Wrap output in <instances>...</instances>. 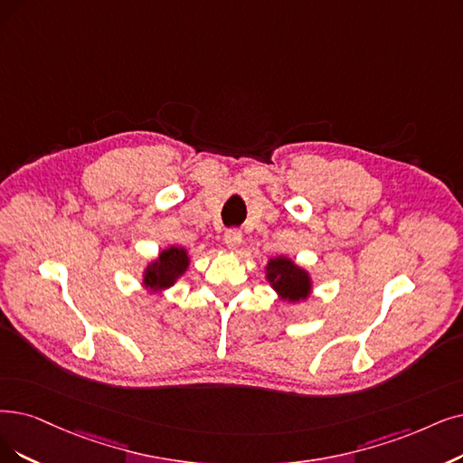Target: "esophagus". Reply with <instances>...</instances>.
Instances as JSON below:
<instances>
[{"label":"esophagus","mask_w":463,"mask_h":463,"mask_svg":"<svg viewBox=\"0 0 463 463\" xmlns=\"http://www.w3.org/2000/svg\"><path fill=\"white\" fill-rule=\"evenodd\" d=\"M241 241H243V233L239 232V230H228L226 233H224V243H226V247L230 249V250H235L239 245H241Z\"/></svg>","instance_id":"34e87169"}]
</instances>
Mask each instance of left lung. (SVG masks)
I'll use <instances>...</instances> for the list:
<instances>
[{"label":"left lung","mask_w":463,"mask_h":463,"mask_svg":"<svg viewBox=\"0 0 463 463\" xmlns=\"http://www.w3.org/2000/svg\"><path fill=\"white\" fill-rule=\"evenodd\" d=\"M264 271L266 281L283 302L300 304L306 302L313 292L311 273L285 254L269 258Z\"/></svg>","instance_id":"obj_1"}]
</instances>
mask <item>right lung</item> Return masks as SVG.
<instances>
[{
	"label": "right lung",
	"instance_id": "obj_1",
	"mask_svg": "<svg viewBox=\"0 0 463 463\" xmlns=\"http://www.w3.org/2000/svg\"><path fill=\"white\" fill-rule=\"evenodd\" d=\"M190 268V254L184 247L171 245L163 249L154 260L147 262L142 269V287L152 292L161 294L176 285L180 277Z\"/></svg>",
	"mask_w": 463,
	"mask_h": 463
}]
</instances>
